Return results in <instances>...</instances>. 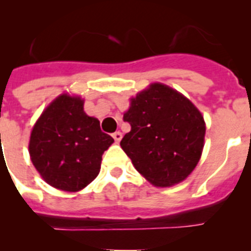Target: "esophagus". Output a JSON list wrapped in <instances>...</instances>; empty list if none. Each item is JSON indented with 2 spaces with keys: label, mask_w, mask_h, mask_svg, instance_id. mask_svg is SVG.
Listing matches in <instances>:
<instances>
[{
  "label": "esophagus",
  "mask_w": 251,
  "mask_h": 251,
  "mask_svg": "<svg viewBox=\"0 0 251 251\" xmlns=\"http://www.w3.org/2000/svg\"><path fill=\"white\" fill-rule=\"evenodd\" d=\"M113 138H114V141L118 143V142L122 139V133L119 132V130H118V132H114V133H113Z\"/></svg>",
  "instance_id": "esophagus-1"
}]
</instances>
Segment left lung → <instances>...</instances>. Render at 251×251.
<instances>
[{"label":"left lung","mask_w":251,"mask_h":251,"mask_svg":"<svg viewBox=\"0 0 251 251\" xmlns=\"http://www.w3.org/2000/svg\"><path fill=\"white\" fill-rule=\"evenodd\" d=\"M130 132L121 147L142 176L158 187L176 185L200 161L205 121L196 106L181 93L161 83L130 99L124 113Z\"/></svg>","instance_id":"1"}]
</instances>
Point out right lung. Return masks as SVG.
Returning a JSON list of instances; mask_svg holds the SVG:
<instances>
[{
	"instance_id": "1",
	"label": "right lung",
	"mask_w": 251,
	"mask_h": 251,
	"mask_svg": "<svg viewBox=\"0 0 251 251\" xmlns=\"http://www.w3.org/2000/svg\"><path fill=\"white\" fill-rule=\"evenodd\" d=\"M84 100L63 94L40 115L30 137L31 161L52 187L76 192L100 171L101 156L114 139L86 115Z\"/></svg>"
}]
</instances>
